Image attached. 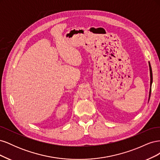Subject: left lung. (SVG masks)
Wrapping results in <instances>:
<instances>
[{
	"label": "left lung",
	"mask_w": 160,
	"mask_h": 160,
	"mask_svg": "<svg viewBox=\"0 0 160 160\" xmlns=\"http://www.w3.org/2000/svg\"><path fill=\"white\" fill-rule=\"evenodd\" d=\"M149 71H150V85H151V88H150L149 90V98H150V95H151V91H152V81H153V76H152V67L151 65H150V63H149Z\"/></svg>",
	"instance_id": "1"
}]
</instances>
